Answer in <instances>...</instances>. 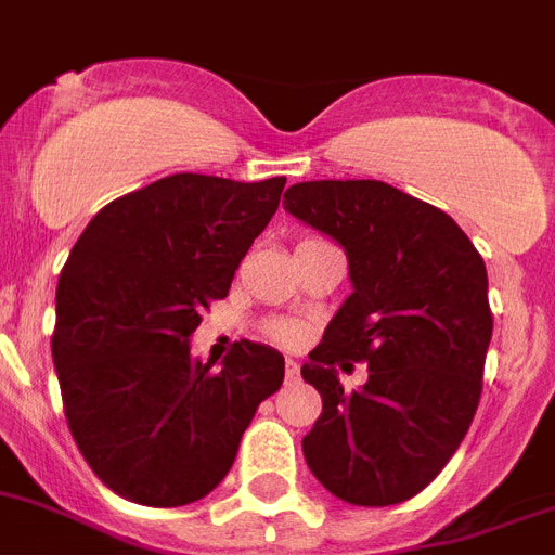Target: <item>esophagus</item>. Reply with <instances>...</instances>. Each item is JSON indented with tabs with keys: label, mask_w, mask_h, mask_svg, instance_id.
Masks as SVG:
<instances>
[{
	"label": "esophagus",
	"mask_w": 555,
	"mask_h": 555,
	"mask_svg": "<svg viewBox=\"0 0 555 555\" xmlns=\"http://www.w3.org/2000/svg\"><path fill=\"white\" fill-rule=\"evenodd\" d=\"M300 378V364L295 359H286V382H297Z\"/></svg>",
	"instance_id": "34e87169"
}]
</instances>
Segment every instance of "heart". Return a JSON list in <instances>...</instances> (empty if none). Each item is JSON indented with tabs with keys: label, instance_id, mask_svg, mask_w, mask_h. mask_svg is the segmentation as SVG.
<instances>
[{
	"label": "heart",
	"instance_id": "obj_1",
	"mask_svg": "<svg viewBox=\"0 0 555 555\" xmlns=\"http://www.w3.org/2000/svg\"><path fill=\"white\" fill-rule=\"evenodd\" d=\"M269 336L274 343L281 345H297L302 336V328L295 323V320H278V323L269 325Z\"/></svg>",
	"mask_w": 555,
	"mask_h": 555
}]
</instances>
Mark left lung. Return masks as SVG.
Instances as JSON below:
<instances>
[{
	"mask_svg": "<svg viewBox=\"0 0 555 555\" xmlns=\"http://www.w3.org/2000/svg\"><path fill=\"white\" fill-rule=\"evenodd\" d=\"M283 207L343 246L353 286L300 371L323 396L306 463L345 503H404L447 466L480 404L494 328L486 263L447 212L376 179L297 182ZM348 361L369 362L353 393L335 373Z\"/></svg>",
	"mask_w": 555,
	"mask_h": 555,
	"instance_id": "8db88e82",
	"label": "left lung"
}]
</instances>
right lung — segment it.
<instances>
[{"instance_id":"obj_1","label":"right lung","mask_w":555,"mask_h":555,"mask_svg":"<svg viewBox=\"0 0 555 555\" xmlns=\"http://www.w3.org/2000/svg\"><path fill=\"white\" fill-rule=\"evenodd\" d=\"M286 177L173 173L108 202L55 292L52 362L69 433L106 489L177 508L227 477L255 410L283 382L274 348L241 339L216 364L191 336L281 205Z\"/></svg>"}]
</instances>
